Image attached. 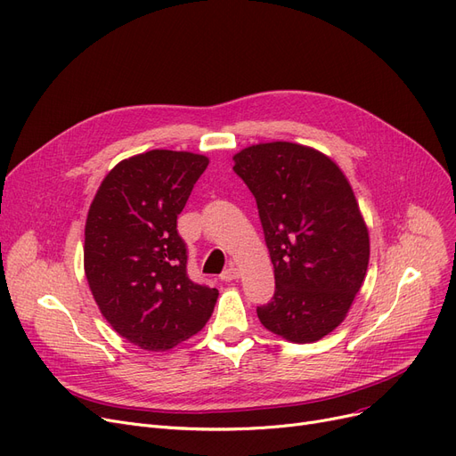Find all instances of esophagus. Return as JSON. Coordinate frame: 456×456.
I'll use <instances>...</instances> for the list:
<instances>
[{
    "label": "esophagus",
    "mask_w": 456,
    "mask_h": 456,
    "mask_svg": "<svg viewBox=\"0 0 456 456\" xmlns=\"http://www.w3.org/2000/svg\"><path fill=\"white\" fill-rule=\"evenodd\" d=\"M222 281H232V280H237L239 278V268H234V266H229V268H225V271L222 273Z\"/></svg>",
    "instance_id": "1"
}]
</instances>
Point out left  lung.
Masks as SVG:
<instances>
[{
    "label": "left lung",
    "instance_id": "left-lung-1",
    "mask_svg": "<svg viewBox=\"0 0 456 456\" xmlns=\"http://www.w3.org/2000/svg\"><path fill=\"white\" fill-rule=\"evenodd\" d=\"M232 161L257 200L274 265L276 291L257 306L259 322L295 344L322 340L366 276L370 237L355 193L329 156L297 142L251 144Z\"/></svg>",
    "mask_w": 456,
    "mask_h": 456
}]
</instances>
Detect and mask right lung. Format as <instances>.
<instances>
[{
    "label": "right lung",
    "mask_w": 456,
    "mask_h": 456,
    "mask_svg": "<svg viewBox=\"0 0 456 456\" xmlns=\"http://www.w3.org/2000/svg\"><path fill=\"white\" fill-rule=\"evenodd\" d=\"M208 158L150 150L101 182L84 227V273L110 327L146 351H167L207 325L217 289L190 280L176 231Z\"/></svg>",
    "instance_id": "obj_1"
}]
</instances>
